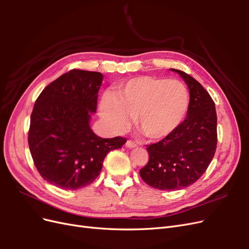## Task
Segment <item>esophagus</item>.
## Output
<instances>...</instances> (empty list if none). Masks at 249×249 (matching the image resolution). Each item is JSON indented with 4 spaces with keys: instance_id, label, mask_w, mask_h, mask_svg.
Masks as SVG:
<instances>
[{
    "instance_id": "34e87169",
    "label": "esophagus",
    "mask_w": 249,
    "mask_h": 249,
    "mask_svg": "<svg viewBox=\"0 0 249 249\" xmlns=\"http://www.w3.org/2000/svg\"><path fill=\"white\" fill-rule=\"evenodd\" d=\"M125 145H126V147H129V148H134V147L137 146V143L134 142L133 140H127L126 143H125Z\"/></svg>"
}]
</instances>
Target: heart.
Instances as JSON below:
<instances>
[{
    "label": "heart",
    "instance_id": "obj_1",
    "mask_svg": "<svg viewBox=\"0 0 249 249\" xmlns=\"http://www.w3.org/2000/svg\"><path fill=\"white\" fill-rule=\"evenodd\" d=\"M188 105L189 93L182 82L142 76L120 85L116 95L105 94L100 110L112 131H125L135 117V124L145 137L161 140L183 122Z\"/></svg>",
    "mask_w": 249,
    "mask_h": 249
}]
</instances>
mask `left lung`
<instances>
[{"label":"left lung","instance_id":"left-lung-1","mask_svg":"<svg viewBox=\"0 0 249 249\" xmlns=\"http://www.w3.org/2000/svg\"><path fill=\"white\" fill-rule=\"evenodd\" d=\"M189 88L187 117L168 137L146 145L149 160L140 177L159 190H179L192 185L205 173L217 146L215 103L207 90L190 74L173 70Z\"/></svg>","mask_w":249,"mask_h":249}]
</instances>
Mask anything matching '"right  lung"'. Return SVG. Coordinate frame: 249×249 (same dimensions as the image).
<instances>
[{"mask_svg": "<svg viewBox=\"0 0 249 249\" xmlns=\"http://www.w3.org/2000/svg\"><path fill=\"white\" fill-rule=\"evenodd\" d=\"M104 76L71 70L44 88L31 114L28 143L35 167L50 184L77 190L99 177L106 155L126 139H104L90 129Z\"/></svg>", "mask_w": 249, "mask_h": 249, "instance_id": "add662e5", "label": "right lung"}]
</instances>
